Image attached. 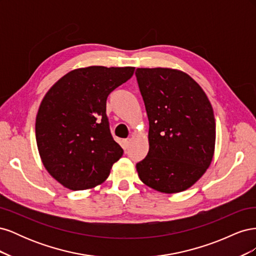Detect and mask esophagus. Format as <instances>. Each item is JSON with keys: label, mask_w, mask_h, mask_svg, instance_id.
<instances>
[{"label": "esophagus", "mask_w": 256, "mask_h": 256, "mask_svg": "<svg viewBox=\"0 0 256 256\" xmlns=\"http://www.w3.org/2000/svg\"><path fill=\"white\" fill-rule=\"evenodd\" d=\"M129 145H130V140L129 138H126V140H122V147L124 148H128L129 147Z\"/></svg>", "instance_id": "obj_1"}]
</instances>
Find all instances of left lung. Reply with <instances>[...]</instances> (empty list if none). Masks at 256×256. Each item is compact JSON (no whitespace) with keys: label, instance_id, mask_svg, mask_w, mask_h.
Returning <instances> with one entry per match:
<instances>
[{"label":"left lung","instance_id":"8db88e82","mask_svg":"<svg viewBox=\"0 0 256 256\" xmlns=\"http://www.w3.org/2000/svg\"><path fill=\"white\" fill-rule=\"evenodd\" d=\"M150 120V150L136 164L140 180L162 193L187 190L210 166L216 122L210 102L189 74L173 68H138Z\"/></svg>","mask_w":256,"mask_h":256}]
</instances>
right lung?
Instances as JSON below:
<instances>
[{
  "label": "right lung",
  "instance_id": "add662e5",
  "mask_svg": "<svg viewBox=\"0 0 256 256\" xmlns=\"http://www.w3.org/2000/svg\"><path fill=\"white\" fill-rule=\"evenodd\" d=\"M134 69H74L44 95L36 116V143L44 166L65 188H95L122 156L110 132L106 98L132 76Z\"/></svg>",
  "mask_w": 256,
  "mask_h": 256
}]
</instances>
